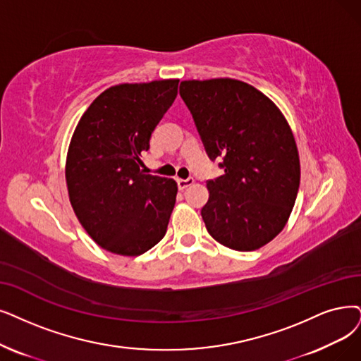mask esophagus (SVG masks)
<instances>
[{
    "label": "esophagus",
    "mask_w": 361,
    "mask_h": 361,
    "mask_svg": "<svg viewBox=\"0 0 361 361\" xmlns=\"http://www.w3.org/2000/svg\"><path fill=\"white\" fill-rule=\"evenodd\" d=\"M176 182H178L179 190H185V188H188V186H191V185L194 183V179H192V178H188V179H178Z\"/></svg>",
    "instance_id": "1"
}]
</instances>
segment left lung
<instances>
[{
	"label": "left lung",
	"instance_id": "left-lung-1",
	"mask_svg": "<svg viewBox=\"0 0 361 361\" xmlns=\"http://www.w3.org/2000/svg\"><path fill=\"white\" fill-rule=\"evenodd\" d=\"M179 93L210 160L225 173L207 182L201 216L209 234L238 252L261 249L286 226L300 182L292 128L277 105L233 78L182 81Z\"/></svg>",
	"mask_w": 361,
	"mask_h": 361
}]
</instances>
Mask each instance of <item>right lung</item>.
Listing matches in <instances>:
<instances>
[{"instance_id": "obj_1", "label": "right lung", "mask_w": 361, "mask_h": 361, "mask_svg": "<svg viewBox=\"0 0 361 361\" xmlns=\"http://www.w3.org/2000/svg\"><path fill=\"white\" fill-rule=\"evenodd\" d=\"M179 80L118 84L100 93L72 135L65 178L71 206L100 247L139 256L160 241L178 183L147 175L142 152L175 102Z\"/></svg>"}]
</instances>
